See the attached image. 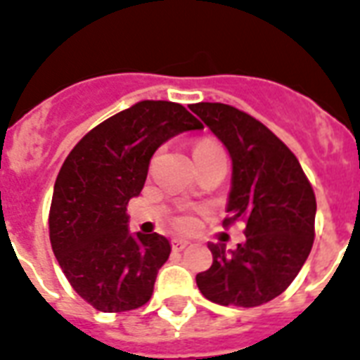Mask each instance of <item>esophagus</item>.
<instances>
[{"instance_id": "obj_1", "label": "esophagus", "mask_w": 360, "mask_h": 360, "mask_svg": "<svg viewBox=\"0 0 360 360\" xmlns=\"http://www.w3.org/2000/svg\"><path fill=\"white\" fill-rule=\"evenodd\" d=\"M188 246V240H183V238H174L172 240V250L174 251H183Z\"/></svg>"}]
</instances>
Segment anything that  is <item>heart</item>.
Instances as JSON below:
<instances>
[{
    "instance_id": "heart-1",
    "label": "heart",
    "mask_w": 360,
    "mask_h": 360,
    "mask_svg": "<svg viewBox=\"0 0 360 360\" xmlns=\"http://www.w3.org/2000/svg\"><path fill=\"white\" fill-rule=\"evenodd\" d=\"M200 151H221L220 144L214 142V140H200L194 148V153H200ZM175 226L179 227V229H190L192 227V220H190L188 216H183V218H177L175 221Z\"/></svg>"
}]
</instances>
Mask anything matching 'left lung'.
Listing matches in <instances>:
<instances>
[{"mask_svg":"<svg viewBox=\"0 0 360 360\" xmlns=\"http://www.w3.org/2000/svg\"><path fill=\"white\" fill-rule=\"evenodd\" d=\"M233 162L229 218L242 221L246 240L236 250L209 244L212 266L195 276L201 294L220 305L257 307L288 288L314 242L316 198L300 160L250 114L224 103H195Z\"/></svg>","mask_w":360,"mask_h":360,"instance_id":"obj_1","label":"left lung"}]
</instances>
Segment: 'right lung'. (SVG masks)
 <instances>
[{"label": "right lung", "mask_w": 360, "mask_h": 360, "mask_svg": "<svg viewBox=\"0 0 360 360\" xmlns=\"http://www.w3.org/2000/svg\"><path fill=\"white\" fill-rule=\"evenodd\" d=\"M198 129L203 125L183 105L146 99L96 125L64 160L49 240L70 285L98 311H133L150 302L172 246L159 233L131 235L127 203L144 188L155 151Z\"/></svg>", "instance_id": "obj_1"}]
</instances>
